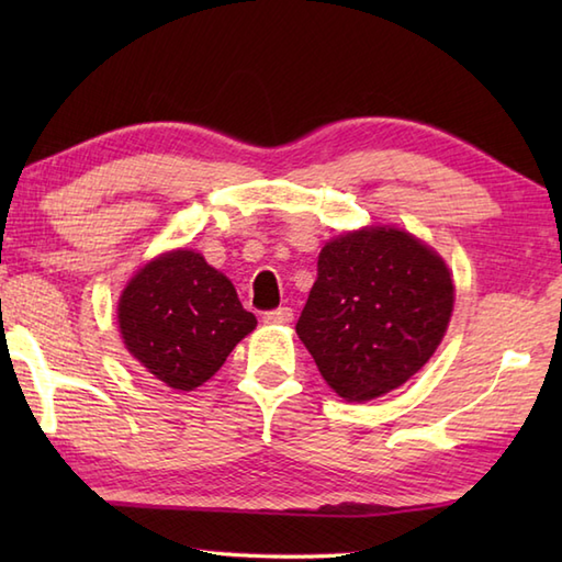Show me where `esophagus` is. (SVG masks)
<instances>
[{
	"label": "esophagus",
	"mask_w": 562,
	"mask_h": 562,
	"mask_svg": "<svg viewBox=\"0 0 562 562\" xmlns=\"http://www.w3.org/2000/svg\"><path fill=\"white\" fill-rule=\"evenodd\" d=\"M262 321L272 326H280V324H290L292 321V308L290 306H280V308H272V312L262 314Z\"/></svg>",
	"instance_id": "34e87169"
}]
</instances>
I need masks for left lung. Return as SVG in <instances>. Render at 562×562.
I'll list each match as a JSON object with an SVG mask.
<instances>
[{"label":"left lung","instance_id":"1","mask_svg":"<svg viewBox=\"0 0 562 562\" xmlns=\"http://www.w3.org/2000/svg\"><path fill=\"white\" fill-rule=\"evenodd\" d=\"M451 308V274L432 248L393 226H367L321 250L296 336L328 386L362 403L425 367Z\"/></svg>","mask_w":562,"mask_h":562}]
</instances>
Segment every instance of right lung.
Listing matches in <instances>:
<instances>
[{"mask_svg": "<svg viewBox=\"0 0 562 562\" xmlns=\"http://www.w3.org/2000/svg\"><path fill=\"white\" fill-rule=\"evenodd\" d=\"M130 355L176 391L205 384L236 342L256 328L234 284L195 250H171L147 262L117 302Z\"/></svg>", "mask_w": 562, "mask_h": 562, "instance_id": "obj_1", "label": "right lung"}]
</instances>
